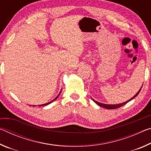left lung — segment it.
Returning a JSON list of instances; mask_svg holds the SVG:
<instances>
[{"mask_svg": "<svg viewBox=\"0 0 151 151\" xmlns=\"http://www.w3.org/2000/svg\"><path fill=\"white\" fill-rule=\"evenodd\" d=\"M141 88H142V87L140 88V90L137 92V93L136 94H135V95H134L133 97H132V98H131V99H129V101H126V102H124V103H121V104H103V103H99V102H97V101H96L95 100H94L93 99H93V101L94 102V103H95L96 104H98L99 106H101V107H103V108H105V109H115L120 108V107H121L122 106L124 105V104H126L127 103H129V101H131L132 100V99H133L134 98H135V97H136V96L138 95V94H139L140 90H141Z\"/></svg>", "mask_w": 151, "mask_h": 151, "instance_id": "1", "label": "left lung"}]
</instances>
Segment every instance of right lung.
Wrapping results in <instances>:
<instances>
[{
    "label": "right lung",
    "mask_w": 151,
    "mask_h": 151,
    "mask_svg": "<svg viewBox=\"0 0 151 151\" xmlns=\"http://www.w3.org/2000/svg\"><path fill=\"white\" fill-rule=\"evenodd\" d=\"M60 93H61V91H60V93H59V94H58V96H57V97H56V98L55 99H53V100L52 101H51L50 102H49V103H46V104H40V105H39V106H46V105H48V104H50L51 103H52V102H53V101H54L55 100H56V99H57V98H58V96H59L60 95ZM36 105H35V106H35Z\"/></svg>",
    "instance_id": "obj_1"
}]
</instances>
